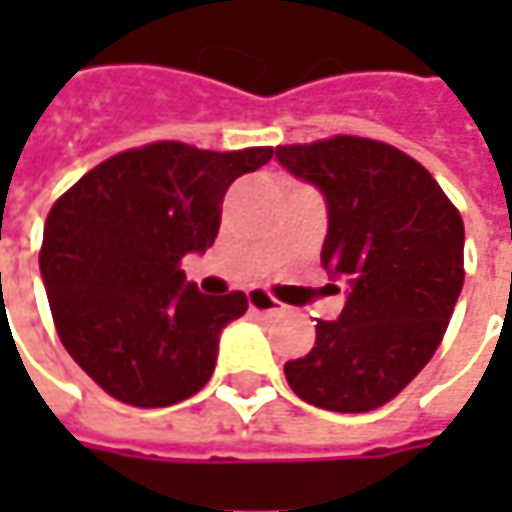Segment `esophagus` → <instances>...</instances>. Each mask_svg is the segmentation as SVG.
<instances>
[{
	"mask_svg": "<svg viewBox=\"0 0 512 512\" xmlns=\"http://www.w3.org/2000/svg\"><path fill=\"white\" fill-rule=\"evenodd\" d=\"M247 305H250V310H259V313H276V310H282V305L270 293H265V290H250L247 293Z\"/></svg>",
	"mask_w": 512,
	"mask_h": 512,
	"instance_id": "34e87169",
	"label": "esophagus"
}]
</instances>
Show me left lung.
Instances as JSON below:
<instances>
[{"instance_id": "1", "label": "left lung", "mask_w": 512, "mask_h": 512, "mask_svg": "<svg viewBox=\"0 0 512 512\" xmlns=\"http://www.w3.org/2000/svg\"><path fill=\"white\" fill-rule=\"evenodd\" d=\"M285 170L327 202L322 267L344 279L336 322L285 364L307 404L367 413L419 376L442 344L464 285V225L427 170L393 145L333 136L276 148Z\"/></svg>"}]
</instances>
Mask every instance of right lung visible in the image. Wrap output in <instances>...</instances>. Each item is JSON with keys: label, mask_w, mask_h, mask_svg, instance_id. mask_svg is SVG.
Segmentation results:
<instances>
[{"label": "right lung", "mask_w": 512, "mask_h": 512, "mask_svg": "<svg viewBox=\"0 0 512 512\" xmlns=\"http://www.w3.org/2000/svg\"><path fill=\"white\" fill-rule=\"evenodd\" d=\"M270 159L273 148L153 142L110 156L50 207L39 270L53 325L113 399L168 407L213 376L247 296H205L179 262L213 245L227 187Z\"/></svg>", "instance_id": "add662e5"}]
</instances>
